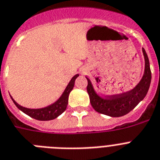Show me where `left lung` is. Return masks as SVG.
I'll return each instance as SVG.
<instances>
[{
	"label": "left lung",
	"mask_w": 160,
	"mask_h": 160,
	"mask_svg": "<svg viewBox=\"0 0 160 160\" xmlns=\"http://www.w3.org/2000/svg\"><path fill=\"white\" fill-rule=\"evenodd\" d=\"M142 52L145 59L144 74L138 84L133 89L127 92L103 98L97 95L90 79L86 77L88 82L87 90L90 97V102L95 111L109 117H122L132 111L145 98L151 84V72L148 57L144 48H142Z\"/></svg>",
	"instance_id": "obj_1"
}]
</instances>
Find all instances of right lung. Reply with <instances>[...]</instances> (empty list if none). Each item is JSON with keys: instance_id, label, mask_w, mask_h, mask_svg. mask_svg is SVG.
<instances>
[{"instance_id": "1", "label": "right lung", "mask_w": 160, "mask_h": 160, "mask_svg": "<svg viewBox=\"0 0 160 160\" xmlns=\"http://www.w3.org/2000/svg\"><path fill=\"white\" fill-rule=\"evenodd\" d=\"M78 76L79 74L74 75L69 82V84L66 87V88L64 91L61 96L56 101L55 103L49 105L48 107L37 109L27 108L22 107V106L19 105L18 103H16L14 99L12 98V96L10 97H11L12 100L14 103V104L17 106L18 108L20 109L22 112H23L27 115L32 117L34 119L39 120V121H50V120H53L57 118V117H59L61 113H63L65 111V109L67 108V104H68L69 95L70 93V91L73 90V87H74L75 80H76V78Z\"/></svg>"}]
</instances>
